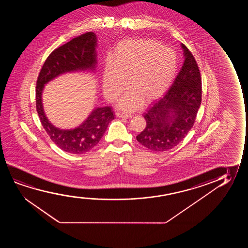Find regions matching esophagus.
Instances as JSON below:
<instances>
[{
    "label": "esophagus",
    "instance_id": "esophagus-1",
    "mask_svg": "<svg viewBox=\"0 0 248 248\" xmlns=\"http://www.w3.org/2000/svg\"><path fill=\"white\" fill-rule=\"evenodd\" d=\"M116 116L121 118V119H129L131 118L132 115L131 114H128V113H124V112H116Z\"/></svg>",
    "mask_w": 248,
    "mask_h": 248
}]
</instances>
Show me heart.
Segmentation results:
<instances>
[{"instance_id":"heart-1","label":"heart","mask_w":248,"mask_h":248,"mask_svg":"<svg viewBox=\"0 0 248 248\" xmlns=\"http://www.w3.org/2000/svg\"><path fill=\"white\" fill-rule=\"evenodd\" d=\"M176 54L150 40H128L117 47L102 75L106 98L114 101L126 85L129 90L119 101V108L134 111L141 100L158 98L170 88L176 75Z\"/></svg>"}]
</instances>
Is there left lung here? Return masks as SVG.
<instances>
[{"mask_svg": "<svg viewBox=\"0 0 248 248\" xmlns=\"http://www.w3.org/2000/svg\"><path fill=\"white\" fill-rule=\"evenodd\" d=\"M184 61L176 78L163 97L143 115L146 126L136 139L154 152L172 149L193 127L202 102V78L197 62L181 43Z\"/></svg>", "mask_w": 248, "mask_h": 248, "instance_id": "obj_1", "label": "left lung"}]
</instances>
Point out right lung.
<instances>
[{
    "instance_id": "obj_1",
    "label": "right lung",
    "mask_w": 248,
    "mask_h": 248,
    "mask_svg": "<svg viewBox=\"0 0 248 248\" xmlns=\"http://www.w3.org/2000/svg\"><path fill=\"white\" fill-rule=\"evenodd\" d=\"M96 47L97 38L93 32H87L74 38L49 55L38 76L35 93L38 115L51 140L66 153L83 154L94 148L115 115L108 106L95 108L78 127L59 129L46 116L42 92L48 82L66 73L95 71L97 64Z\"/></svg>"
}]
</instances>
